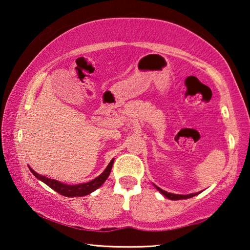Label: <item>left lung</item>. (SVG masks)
<instances>
[{"mask_svg": "<svg viewBox=\"0 0 250 250\" xmlns=\"http://www.w3.org/2000/svg\"><path fill=\"white\" fill-rule=\"evenodd\" d=\"M154 186H155V188L158 189V191L162 194V195H164L166 196L167 198H168V200H173V201H177V200H185V198H191V197H193V196H195V195H197V194H200V193H192V194H188V195H180V194H173V193H167V191H163L162 188H160L159 186H156L155 184H154Z\"/></svg>", "mask_w": 250, "mask_h": 250, "instance_id": "left-lung-1", "label": "left lung"}]
</instances>
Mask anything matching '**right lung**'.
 Instances as JSON below:
<instances>
[{"instance_id":"right-lung-1","label":"right lung","mask_w":250,"mask_h":250,"mask_svg":"<svg viewBox=\"0 0 250 250\" xmlns=\"http://www.w3.org/2000/svg\"><path fill=\"white\" fill-rule=\"evenodd\" d=\"M113 161H115V159L110 161L108 167L104 168V171L101 173L98 177H96V179H94L92 181L87 182V183L75 184V185H68V184L62 183V182H59L57 180L49 179V177H46L44 175L39 174V173H36L31 167H28L34 174V176L37 177V179L43 182V183H45L46 185H48L50 188H53L54 191H56L57 193L61 194V195H64L66 197H77V196L88 195V194L96 191L97 188H100V186L104 183V181L108 179L110 172H111Z\"/></svg>"}]
</instances>
